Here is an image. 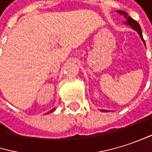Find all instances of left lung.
Segmentation results:
<instances>
[{"instance_id":"left-lung-1","label":"left lung","mask_w":152,"mask_h":152,"mask_svg":"<svg viewBox=\"0 0 152 152\" xmlns=\"http://www.w3.org/2000/svg\"><path fill=\"white\" fill-rule=\"evenodd\" d=\"M119 14H121V15H124V17L126 18V24H127V25H129V26H131L135 31H137V33L139 34V35H140V37L142 39V41L144 42V40H143V37H142V29H141V26H140V25L138 24V22L137 21H135V20H134L131 17H129L128 16V14L126 13V12H125V11H121V10H118V11ZM102 111H105V110H102Z\"/></svg>"}]
</instances>
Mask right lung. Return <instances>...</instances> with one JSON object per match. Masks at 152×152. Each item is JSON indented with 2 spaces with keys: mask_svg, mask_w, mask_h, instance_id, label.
I'll use <instances>...</instances> for the list:
<instances>
[{
  "mask_svg": "<svg viewBox=\"0 0 152 152\" xmlns=\"http://www.w3.org/2000/svg\"><path fill=\"white\" fill-rule=\"evenodd\" d=\"M53 110H54V109H53V110H50V112H51V111H53Z\"/></svg>",
  "mask_w": 152,
  "mask_h": 152,
  "instance_id": "obj_1",
  "label": "right lung"
}]
</instances>
